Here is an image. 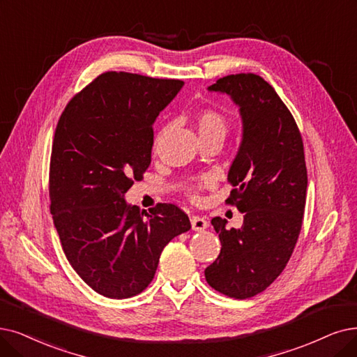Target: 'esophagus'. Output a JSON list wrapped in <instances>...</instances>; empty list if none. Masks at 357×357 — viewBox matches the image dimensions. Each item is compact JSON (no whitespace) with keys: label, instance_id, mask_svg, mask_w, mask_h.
<instances>
[{"label":"esophagus","instance_id":"obj_1","mask_svg":"<svg viewBox=\"0 0 357 357\" xmlns=\"http://www.w3.org/2000/svg\"><path fill=\"white\" fill-rule=\"evenodd\" d=\"M190 222H192V228L195 231H204L205 228H208V221L204 217L193 215L190 218Z\"/></svg>","mask_w":357,"mask_h":357}]
</instances>
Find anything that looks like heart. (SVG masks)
I'll use <instances>...</instances> for the list:
<instances>
[{
	"label": "heart",
	"mask_w": 357,
	"mask_h": 357,
	"mask_svg": "<svg viewBox=\"0 0 357 357\" xmlns=\"http://www.w3.org/2000/svg\"><path fill=\"white\" fill-rule=\"evenodd\" d=\"M196 126H197V132L201 137H208V136H222L225 137L227 130H228V123L222 114L213 109H205L202 112H199V116L196 119ZM208 184V178L201 180L199 183V188L205 186ZM196 188L190 189V195L196 197Z\"/></svg>",
	"instance_id": "obj_1"
}]
</instances>
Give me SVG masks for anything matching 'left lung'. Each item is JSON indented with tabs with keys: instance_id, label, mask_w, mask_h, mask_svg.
Wrapping results in <instances>:
<instances>
[{
	"instance_id": "8db88e82",
	"label": "left lung",
	"mask_w": 357,
	"mask_h": 357,
	"mask_svg": "<svg viewBox=\"0 0 357 357\" xmlns=\"http://www.w3.org/2000/svg\"><path fill=\"white\" fill-rule=\"evenodd\" d=\"M208 91L227 93L240 111L241 142L228 171L234 189L225 202L243 213V225L227 230V220L212 218L221 252L205 278L228 297L249 298L282 273L301 234L307 189L303 140L261 76L230 75Z\"/></svg>"
}]
</instances>
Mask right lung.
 I'll return each mask as SVG.
<instances>
[{
  "label": "right lung",
  "mask_w": 357,
  "mask_h": 357,
  "mask_svg": "<svg viewBox=\"0 0 357 357\" xmlns=\"http://www.w3.org/2000/svg\"><path fill=\"white\" fill-rule=\"evenodd\" d=\"M181 80L108 71L64 108L50 167L51 213L70 265L96 293L127 298L144 291L162 249L190 230L173 204L148 212L124 195L151 164L152 126Z\"/></svg>",
  "instance_id": "obj_1"
}]
</instances>
